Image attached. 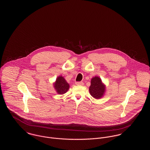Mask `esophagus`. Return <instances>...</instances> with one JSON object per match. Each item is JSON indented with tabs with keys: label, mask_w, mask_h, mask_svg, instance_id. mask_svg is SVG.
<instances>
[{
	"label": "esophagus",
	"mask_w": 150,
	"mask_h": 150,
	"mask_svg": "<svg viewBox=\"0 0 150 150\" xmlns=\"http://www.w3.org/2000/svg\"><path fill=\"white\" fill-rule=\"evenodd\" d=\"M76 85H79V86H83L84 83L83 81H80V82H76L75 83Z\"/></svg>",
	"instance_id": "1"
}]
</instances>
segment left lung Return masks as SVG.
<instances>
[{"label": "left lung", "mask_w": 150, "mask_h": 150, "mask_svg": "<svg viewBox=\"0 0 150 150\" xmlns=\"http://www.w3.org/2000/svg\"><path fill=\"white\" fill-rule=\"evenodd\" d=\"M106 85L102 81L100 77L96 76L91 79L89 91L91 95L96 100L103 97L106 92Z\"/></svg>", "instance_id": "left-lung-1"}]
</instances>
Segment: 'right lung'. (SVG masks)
<instances>
[{
  "label": "right lung",
  "instance_id": "add662e5",
  "mask_svg": "<svg viewBox=\"0 0 150 150\" xmlns=\"http://www.w3.org/2000/svg\"><path fill=\"white\" fill-rule=\"evenodd\" d=\"M56 92L58 94H64L69 89V84L61 75L57 77L56 81L53 84Z\"/></svg>",
  "mask_w": 150,
  "mask_h": 150
}]
</instances>
